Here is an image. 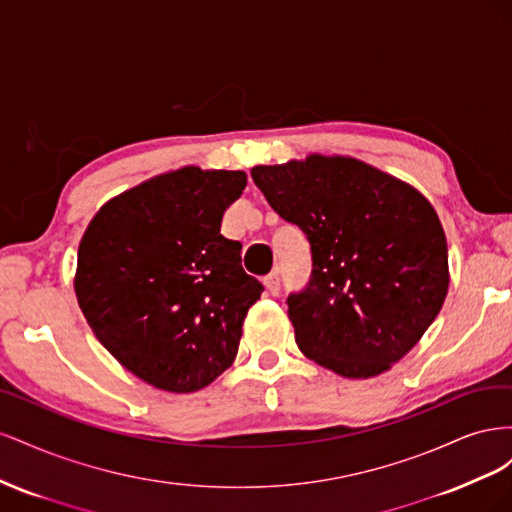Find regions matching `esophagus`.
I'll return each mask as SVG.
<instances>
[{
    "label": "esophagus",
    "instance_id": "34e87169",
    "mask_svg": "<svg viewBox=\"0 0 512 512\" xmlns=\"http://www.w3.org/2000/svg\"><path fill=\"white\" fill-rule=\"evenodd\" d=\"M265 288H267V292L271 294V297H277V294H280V275L269 273L265 277Z\"/></svg>",
    "mask_w": 512,
    "mask_h": 512
}]
</instances>
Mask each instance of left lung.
<instances>
[{"instance_id":"1","label":"left lung","mask_w":512,"mask_h":512,"mask_svg":"<svg viewBox=\"0 0 512 512\" xmlns=\"http://www.w3.org/2000/svg\"><path fill=\"white\" fill-rule=\"evenodd\" d=\"M252 179L312 250L307 286L286 299L301 352L344 378L391 369L448 292L436 209L412 185L342 156L254 166Z\"/></svg>"}]
</instances>
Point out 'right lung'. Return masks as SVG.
I'll use <instances>...</instances> for the list:
<instances>
[{
  "instance_id": "1",
  "label": "right lung",
  "mask_w": 512,
  "mask_h": 512,
  "mask_svg": "<svg viewBox=\"0 0 512 512\" xmlns=\"http://www.w3.org/2000/svg\"><path fill=\"white\" fill-rule=\"evenodd\" d=\"M245 185L243 170L183 166L108 200L81 239L74 290L89 327L156 389H205L235 361L265 290L220 232Z\"/></svg>"
}]
</instances>
